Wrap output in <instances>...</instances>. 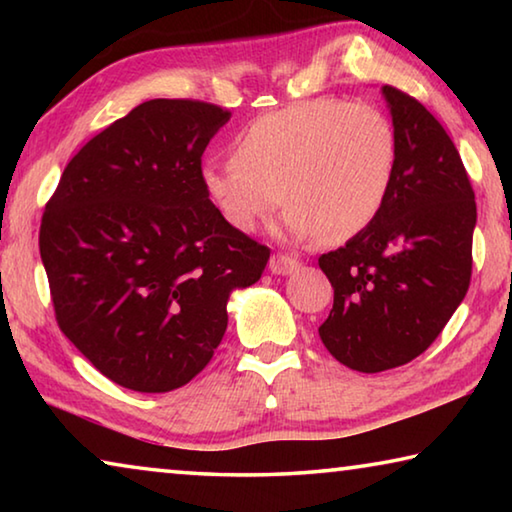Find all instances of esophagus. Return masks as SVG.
Instances as JSON below:
<instances>
[{"label": "esophagus", "instance_id": "esophagus-1", "mask_svg": "<svg viewBox=\"0 0 512 512\" xmlns=\"http://www.w3.org/2000/svg\"><path fill=\"white\" fill-rule=\"evenodd\" d=\"M268 268H271V273L275 275H289L296 271V268H300V259L289 255H273L271 262H268Z\"/></svg>", "mask_w": 512, "mask_h": 512}]
</instances>
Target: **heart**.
<instances>
[{
  "label": "heart",
  "instance_id": "b5f03b06",
  "mask_svg": "<svg viewBox=\"0 0 512 512\" xmlns=\"http://www.w3.org/2000/svg\"><path fill=\"white\" fill-rule=\"evenodd\" d=\"M235 158L210 162L201 183L223 221L255 232L284 201L293 239L343 244L377 219L397 167L393 121L370 103L298 101L248 124Z\"/></svg>",
  "mask_w": 512,
  "mask_h": 512
}]
</instances>
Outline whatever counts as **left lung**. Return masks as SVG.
Segmentation results:
<instances>
[{
  "instance_id": "left-lung-1",
  "label": "left lung",
  "mask_w": 512,
  "mask_h": 512,
  "mask_svg": "<svg viewBox=\"0 0 512 512\" xmlns=\"http://www.w3.org/2000/svg\"><path fill=\"white\" fill-rule=\"evenodd\" d=\"M381 94L397 133V167L377 219L318 266L334 307L318 327L336 361L381 372L418 357L461 305L472 277L474 192L454 142L402 90Z\"/></svg>"
}]
</instances>
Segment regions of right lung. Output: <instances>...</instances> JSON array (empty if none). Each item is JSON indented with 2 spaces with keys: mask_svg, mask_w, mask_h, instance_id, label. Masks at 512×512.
<instances>
[{
  "mask_svg": "<svg viewBox=\"0 0 512 512\" xmlns=\"http://www.w3.org/2000/svg\"><path fill=\"white\" fill-rule=\"evenodd\" d=\"M230 112L151 99L83 146L40 225L58 327L101 375L169 393L210 363L271 250L223 221L201 158Z\"/></svg>",
  "mask_w": 512,
  "mask_h": 512,
  "instance_id": "obj_1",
  "label": "right lung"
}]
</instances>
